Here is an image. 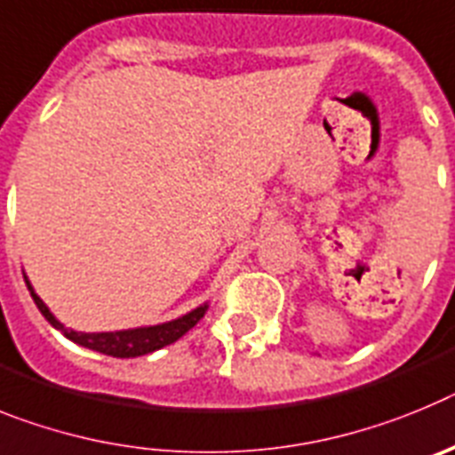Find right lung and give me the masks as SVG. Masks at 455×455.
Here are the masks:
<instances>
[{
  "mask_svg": "<svg viewBox=\"0 0 455 455\" xmlns=\"http://www.w3.org/2000/svg\"><path fill=\"white\" fill-rule=\"evenodd\" d=\"M25 275V270H22ZM25 283L29 288L31 298L36 302L38 311L45 315V321L59 330L66 339H70L73 343L82 347H89V350H96V353L109 355V357H141V355L156 353L160 347L169 346V343L179 341L185 331H189L196 323L204 318V314L208 311V302L199 304L196 309L188 311V314L173 318V321L167 323H157V325H146V327H130V330H116V331H75L70 327L63 325L57 315L50 311L45 302L38 298V293L31 286L29 276L25 275Z\"/></svg>",
  "mask_w": 455,
  "mask_h": 455,
  "instance_id": "right-lung-1",
  "label": "right lung"
}]
</instances>
